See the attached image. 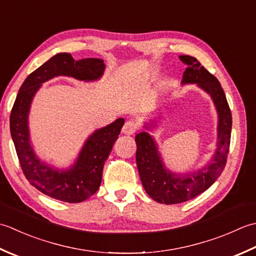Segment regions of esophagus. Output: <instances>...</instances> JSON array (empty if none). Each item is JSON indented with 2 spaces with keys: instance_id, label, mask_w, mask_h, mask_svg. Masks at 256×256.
Instances as JSON below:
<instances>
[{
  "instance_id": "34e87169",
  "label": "esophagus",
  "mask_w": 256,
  "mask_h": 256,
  "mask_svg": "<svg viewBox=\"0 0 256 256\" xmlns=\"http://www.w3.org/2000/svg\"><path fill=\"white\" fill-rule=\"evenodd\" d=\"M137 128H138L137 122H136L134 120H128V122H124L122 132L124 134H132L134 132H136Z\"/></svg>"
}]
</instances>
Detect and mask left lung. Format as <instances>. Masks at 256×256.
<instances>
[{
  "label": "left lung",
  "instance_id": "1",
  "mask_svg": "<svg viewBox=\"0 0 256 256\" xmlns=\"http://www.w3.org/2000/svg\"><path fill=\"white\" fill-rule=\"evenodd\" d=\"M180 60L188 65L182 84L196 82L210 94L216 104L218 112V142L213 160L204 169L194 174L176 176L164 169L157 147L147 132L136 136V161L142 186L151 199L164 204H176L194 199L214 184L226 164L231 142L232 114L221 84L196 57L181 55Z\"/></svg>",
  "mask_w": 256,
  "mask_h": 256
}]
</instances>
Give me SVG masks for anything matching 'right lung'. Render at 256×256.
Listing matches in <instances>:
<instances>
[{
  "label": "right lung",
  "instance_id": "obj_1",
  "mask_svg": "<svg viewBox=\"0 0 256 256\" xmlns=\"http://www.w3.org/2000/svg\"><path fill=\"white\" fill-rule=\"evenodd\" d=\"M105 70L102 60H75L68 53L56 54L28 76L20 86L10 116V129L20 168L26 179L42 194L70 203L87 200L96 194L102 184V166L118 139L122 118L97 130L87 140L76 164L70 170L50 169L38 159L30 144L28 114L30 105L42 82L55 76H72L82 80H94Z\"/></svg>",
  "mask_w": 256,
  "mask_h": 256
}]
</instances>
